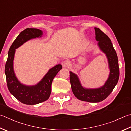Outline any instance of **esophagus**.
I'll use <instances>...</instances> for the list:
<instances>
[{
    "instance_id": "obj_1",
    "label": "esophagus",
    "mask_w": 131,
    "mask_h": 131,
    "mask_svg": "<svg viewBox=\"0 0 131 131\" xmlns=\"http://www.w3.org/2000/svg\"><path fill=\"white\" fill-rule=\"evenodd\" d=\"M70 65V62L69 61L65 60L62 62V66L63 68H68Z\"/></svg>"
}]
</instances>
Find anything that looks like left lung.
Wrapping results in <instances>:
<instances>
[{
  "label": "left lung",
  "mask_w": 131,
  "mask_h": 131,
  "mask_svg": "<svg viewBox=\"0 0 131 131\" xmlns=\"http://www.w3.org/2000/svg\"><path fill=\"white\" fill-rule=\"evenodd\" d=\"M94 30L100 49L106 54L108 60L110 73L108 80L99 88L85 89L81 86L77 76L70 72V82L73 94L80 100L90 103H99L107 98L117 84L120 76L118 57L111 39L99 28L94 27Z\"/></svg>",
  "instance_id": "1"
}]
</instances>
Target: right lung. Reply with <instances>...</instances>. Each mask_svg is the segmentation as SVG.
<instances>
[{"label": "right lung", "mask_w": 131, "mask_h": 131, "mask_svg": "<svg viewBox=\"0 0 131 131\" xmlns=\"http://www.w3.org/2000/svg\"><path fill=\"white\" fill-rule=\"evenodd\" d=\"M42 34V31L37 28H27L21 32L9 48L5 66V74L9 91L21 103L27 105L38 104L49 98L53 80L62 68L61 65H57L50 69L41 81L35 86H25L21 84L16 77L13 69L15 49L28 40L41 37Z\"/></svg>", "instance_id": "1"}]
</instances>
